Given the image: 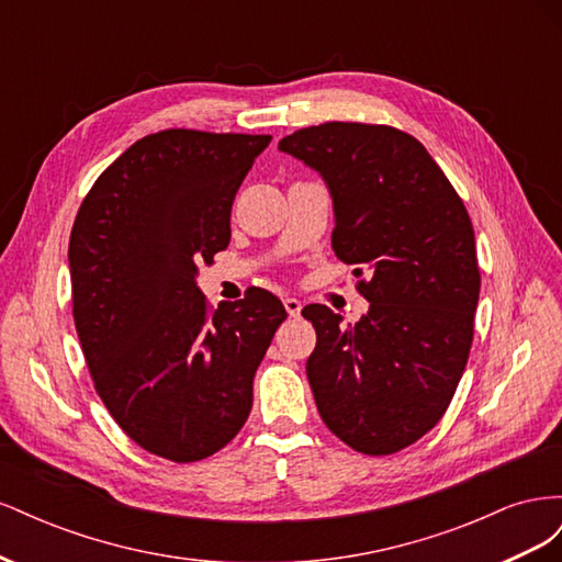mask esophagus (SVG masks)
Instances as JSON below:
<instances>
[{
  "mask_svg": "<svg viewBox=\"0 0 562 562\" xmlns=\"http://www.w3.org/2000/svg\"><path fill=\"white\" fill-rule=\"evenodd\" d=\"M283 307H285L288 316L297 318V316H300V312H302V302H300L297 297H285V300H283Z\"/></svg>",
  "mask_w": 562,
  "mask_h": 562,
  "instance_id": "34e87169",
  "label": "esophagus"
}]
</instances>
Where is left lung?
I'll return each mask as SVG.
<instances>
[{
    "mask_svg": "<svg viewBox=\"0 0 562 562\" xmlns=\"http://www.w3.org/2000/svg\"><path fill=\"white\" fill-rule=\"evenodd\" d=\"M279 149L326 180L333 248L370 302L353 326L326 304L302 310L316 330L318 415L356 452L394 454L446 415L469 361L481 293L471 217L424 145L394 126L326 122Z\"/></svg>",
    "mask_w": 562,
    "mask_h": 562,
    "instance_id": "1",
    "label": "left lung"
}]
</instances>
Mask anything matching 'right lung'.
I'll return each mask as SVG.
<instances>
[{
  "label": "right lung",
  "instance_id": "1",
  "mask_svg": "<svg viewBox=\"0 0 562 562\" xmlns=\"http://www.w3.org/2000/svg\"><path fill=\"white\" fill-rule=\"evenodd\" d=\"M271 135L166 128L98 176L70 234L72 316L93 386L143 450L187 464L223 450L288 318L250 288L213 310L194 283L229 244L236 192Z\"/></svg>",
  "mask_w": 562,
  "mask_h": 562
}]
</instances>
